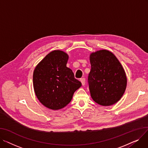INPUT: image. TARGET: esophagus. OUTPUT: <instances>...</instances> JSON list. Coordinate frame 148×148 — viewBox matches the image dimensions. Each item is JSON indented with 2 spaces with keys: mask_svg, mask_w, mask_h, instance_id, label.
<instances>
[{
  "mask_svg": "<svg viewBox=\"0 0 148 148\" xmlns=\"http://www.w3.org/2000/svg\"><path fill=\"white\" fill-rule=\"evenodd\" d=\"M85 79L84 78H82V79H80V82H82V85L83 86H84V85L85 84Z\"/></svg>",
  "mask_w": 148,
  "mask_h": 148,
  "instance_id": "obj_1",
  "label": "esophagus"
}]
</instances>
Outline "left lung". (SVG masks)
<instances>
[{"mask_svg":"<svg viewBox=\"0 0 148 148\" xmlns=\"http://www.w3.org/2000/svg\"><path fill=\"white\" fill-rule=\"evenodd\" d=\"M90 71L88 84L93 100L99 105L114 104L121 99L127 86V77L119 61L108 50L90 56Z\"/></svg>","mask_w":148,"mask_h":148,"instance_id":"1","label":"left lung"}]
</instances>
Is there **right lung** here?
Here are the masks:
<instances>
[{"instance_id": "add662e5", "label": "right lung", "mask_w": 148, "mask_h": 148, "mask_svg": "<svg viewBox=\"0 0 148 148\" xmlns=\"http://www.w3.org/2000/svg\"><path fill=\"white\" fill-rule=\"evenodd\" d=\"M68 56L54 50L36 66L33 75L35 94L40 101L52 110L64 108L71 101L82 83L75 79L72 70L66 67Z\"/></svg>"}]
</instances>
